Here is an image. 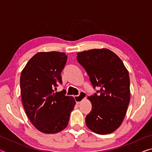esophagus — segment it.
I'll list each match as a JSON object with an SVG mask.
<instances>
[{
  "label": "esophagus",
  "instance_id": "1",
  "mask_svg": "<svg viewBox=\"0 0 152 152\" xmlns=\"http://www.w3.org/2000/svg\"><path fill=\"white\" fill-rule=\"evenodd\" d=\"M86 94L85 92H81L78 96H74V99H75V101L76 104H80V102L83 101V100L86 98Z\"/></svg>",
  "mask_w": 152,
  "mask_h": 152
}]
</instances>
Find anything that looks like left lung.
<instances>
[{
	"label": "left lung",
	"instance_id": "left-lung-1",
	"mask_svg": "<svg viewBox=\"0 0 152 152\" xmlns=\"http://www.w3.org/2000/svg\"><path fill=\"white\" fill-rule=\"evenodd\" d=\"M77 60L85 69L93 88L88 99L92 110L86 124L92 132L105 135L121 125L130 101L129 72L122 60L108 49H94L77 53Z\"/></svg>",
	"mask_w": 152,
	"mask_h": 152
}]
</instances>
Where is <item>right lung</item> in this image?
<instances>
[{
    "label": "right lung",
    "mask_w": 152,
    "mask_h": 152,
    "mask_svg": "<svg viewBox=\"0 0 152 152\" xmlns=\"http://www.w3.org/2000/svg\"><path fill=\"white\" fill-rule=\"evenodd\" d=\"M68 56L64 52H39L30 59L20 78L22 103L28 118L39 132L50 134L64 129L76 102L64 91L61 72Z\"/></svg>",
    "instance_id": "1"
}]
</instances>
